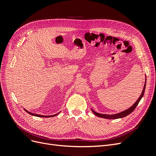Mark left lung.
I'll return each mask as SVG.
<instances>
[{
  "instance_id": "left-lung-1",
  "label": "left lung",
  "mask_w": 156,
  "mask_h": 156,
  "mask_svg": "<svg viewBox=\"0 0 156 156\" xmlns=\"http://www.w3.org/2000/svg\"><path fill=\"white\" fill-rule=\"evenodd\" d=\"M146 83V82H145ZM145 88H146V84H144V88H143V90L142 92V94H141V95L140 96L139 98L137 100H136V101L134 103V104L133 105V106H131L130 108H129L128 109H127L123 112H120V113H118V114H116V115H103V114H100V113H98L95 111H94L92 109V112L94 115H96V116H99V117H101V118H103V119H120V118H123V117H125L126 116H127L128 115H129L130 113H131L132 112H133L135 108H136V107L138 105L140 101V100L142 99L143 96H144V91H145Z\"/></svg>"
}]
</instances>
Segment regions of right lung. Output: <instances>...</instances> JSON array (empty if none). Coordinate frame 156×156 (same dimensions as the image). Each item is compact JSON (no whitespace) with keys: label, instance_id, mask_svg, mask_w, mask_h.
Wrapping results in <instances>:
<instances>
[{"label":"right lung","instance_id":"obj_1","mask_svg":"<svg viewBox=\"0 0 156 156\" xmlns=\"http://www.w3.org/2000/svg\"><path fill=\"white\" fill-rule=\"evenodd\" d=\"M25 111H26L28 113H29V114H30V115H33V116H38V117H53V116H56V115H58V113H57V114H56V115H49V116H43V115H37V114H34V113H31V112H29V111H27V110H25Z\"/></svg>","mask_w":156,"mask_h":156}]
</instances>
